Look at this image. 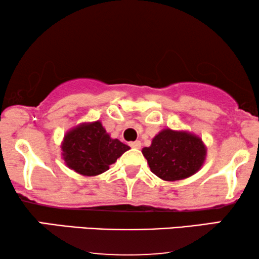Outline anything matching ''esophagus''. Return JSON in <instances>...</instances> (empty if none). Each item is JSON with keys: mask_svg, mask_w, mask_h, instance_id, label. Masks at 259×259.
<instances>
[{"mask_svg": "<svg viewBox=\"0 0 259 259\" xmlns=\"http://www.w3.org/2000/svg\"><path fill=\"white\" fill-rule=\"evenodd\" d=\"M130 146L132 148H140L141 143L140 141H132V143H130Z\"/></svg>", "mask_w": 259, "mask_h": 259, "instance_id": "obj_1", "label": "esophagus"}]
</instances>
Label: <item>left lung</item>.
Here are the masks:
<instances>
[{"label": "left lung", "instance_id": "left-lung-1", "mask_svg": "<svg viewBox=\"0 0 259 259\" xmlns=\"http://www.w3.org/2000/svg\"><path fill=\"white\" fill-rule=\"evenodd\" d=\"M205 146L199 138L186 132L161 131L143 148L151 171L159 178L173 182L194 175L205 160Z\"/></svg>", "mask_w": 259, "mask_h": 259}]
</instances>
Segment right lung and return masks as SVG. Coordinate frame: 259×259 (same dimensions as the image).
<instances>
[{"mask_svg":"<svg viewBox=\"0 0 259 259\" xmlns=\"http://www.w3.org/2000/svg\"><path fill=\"white\" fill-rule=\"evenodd\" d=\"M130 147L112 139L101 122L84 123L65 136L63 159L67 166L82 176H98L109 168Z\"/></svg>","mask_w":259,"mask_h":259,"instance_id":"1","label":"right lung"}]
</instances>
